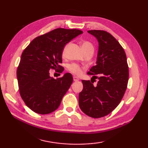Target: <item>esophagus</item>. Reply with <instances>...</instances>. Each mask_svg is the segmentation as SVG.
Here are the masks:
<instances>
[{
	"mask_svg": "<svg viewBox=\"0 0 148 148\" xmlns=\"http://www.w3.org/2000/svg\"><path fill=\"white\" fill-rule=\"evenodd\" d=\"M73 80H74V82H77L79 80V78L76 76H74L73 77Z\"/></svg>",
	"mask_w": 148,
	"mask_h": 148,
	"instance_id": "1",
	"label": "esophagus"
}]
</instances>
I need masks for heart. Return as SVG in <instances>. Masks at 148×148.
<instances>
[{"mask_svg":"<svg viewBox=\"0 0 148 148\" xmlns=\"http://www.w3.org/2000/svg\"><path fill=\"white\" fill-rule=\"evenodd\" d=\"M66 48H67V45H65L64 47H63L62 51V57H65L66 56ZM82 49L83 50L84 53H86V52L89 51H94V47L93 45H92L91 42L88 41H84L82 43ZM68 70L70 72H71L72 74L74 75H76V76H78V75L81 74L82 72V69L80 66L78 64L76 63H72L69 64Z\"/></svg>","mask_w":148,"mask_h":148,"instance_id":"obj_1","label":"heart"}]
</instances>
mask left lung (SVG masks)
<instances>
[{
    "label": "left lung",
    "instance_id": "8db88e82",
    "mask_svg": "<svg viewBox=\"0 0 148 148\" xmlns=\"http://www.w3.org/2000/svg\"><path fill=\"white\" fill-rule=\"evenodd\" d=\"M87 32L99 42L96 65L87 74L99 82L94 86L89 80H82L79 106L88 116L100 118L111 113L121 102L128 84L129 66L123 48L112 34L101 30Z\"/></svg>",
    "mask_w": 148,
    "mask_h": 148
}]
</instances>
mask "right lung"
Listing matches in <instances>:
<instances>
[{"label":"right lung","instance_id":"right-lung-1","mask_svg":"<svg viewBox=\"0 0 148 148\" xmlns=\"http://www.w3.org/2000/svg\"><path fill=\"white\" fill-rule=\"evenodd\" d=\"M83 33L78 29L58 28L35 38L24 49L17 70L19 90L32 111L47 114L58 108L73 82L71 74L54 79L49 70L62 68V51L68 42Z\"/></svg>","mask_w":148,"mask_h":148}]
</instances>
